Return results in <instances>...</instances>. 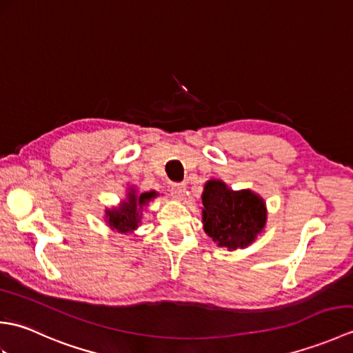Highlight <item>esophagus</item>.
Segmentation results:
<instances>
[{
	"label": "esophagus",
	"mask_w": 353,
	"mask_h": 353,
	"mask_svg": "<svg viewBox=\"0 0 353 353\" xmlns=\"http://www.w3.org/2000/svg\"><path fill=\"white\" fill-rule=\"evenodd\" d=\"M185 192H186V188H185V185H182V183H176V185L171 186V196H172V199L177 200V201L183 200Z\"/></svg>",
	"instance_id": "34e87169"
}]
</instances>
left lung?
<instances>
[{"label":"left lung","mask_w":353,"mask_h":353,"mask_svg":"<svg viewBox=\"0 0 353 353\" xmlns=\"http://www.w3.org/2000/svg\"><path fill=\"white\" fill-rule=\"evenodd\" d=\"M205 234L229 252L252 245L264 232L267 206L252 190L234 191L221 179H211L201 194Z\"/></svg>","instance_id":"1"}]
</instances>
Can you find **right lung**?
<instances>
[{
  "label": "right lung",
  "mask_w": 353,
  "mask_h": 353,
  "mask_svg": "<svg viewBox=\"0 0 353 353\" xmlns=\"http://www.w3.org/2000/svg\"><path fill=\"white\" fill-rule=\"evenodd\" d=\"M159 194L156 191L139 192L134 186H129L125 190V199L119 201V205L104 209V221L108 226L123 235H133L141 223L142 212L150 201L154 200Z\"/></svg>",
  "instance_id": "add662e5"
}]
</instances>
